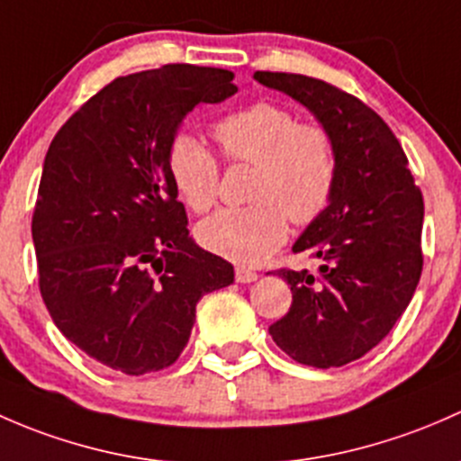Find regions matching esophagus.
<instances>
[{
  "instance_id": "obj_1",
  "label": "esophagus",
  "mask_w": 461,
  "mask_h": 461,
  "mask_svg": "<svg viewBox=\"0 0 461 461\" xmlns=\"http://www.w3.org/2000/svg\"><path fill=\"white\" fill-rule=\"evenodd\" d=\"M258 277H259V275L255 273V270L244 268V266H237V268H235V279L240 284H250V282H255Z\"/></svg>"
}]
</instances>
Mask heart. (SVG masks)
<instances>
[{"mask_svg": "<svg viewBox=\"0 0 461 461\" xmlns=\"http://www.w3.org/2000/svg\"><path fill=\"white\" fill-rule=\"evenodd\" d=\"M215 140L232 164L255 166L244 208H224L197 229L203 249L235 264H262L286 240V215L311 224L329 208L337 182L333 137L317 124H300L288 108L258 102L215 124ZM168 173L179 197L206 212L220 193V164L193 135H177Z\"/></svg>", "mask_w": 461, "mask_h": 461, "instance_id": "obj_1", "label": "heart"}]
</instances>
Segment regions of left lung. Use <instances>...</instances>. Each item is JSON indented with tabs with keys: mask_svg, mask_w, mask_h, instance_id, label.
I'll use <instances>...</instances> for the list:
<instances>
[{
	"mask_svg": "<svg viewBox=\"0 0 461 461\" xmlns=\"http://www.w3.org/2000/svg\"><path fill=\"white\" fill-rule=\"evenodd\" d=\"M255 79L306 106L337 153L333 199L293 246L320 259V273L277 270L293 303L268 333L295 362L344 366L391 333L412 300L424 199L397 137L366 104L306 75L258 70Z\"/></svg>",
	"mask_w": 461,
	"mask_h": 461,
	"instance_id": "8db88e82",
	"label": "left lung"
}]
</instances>
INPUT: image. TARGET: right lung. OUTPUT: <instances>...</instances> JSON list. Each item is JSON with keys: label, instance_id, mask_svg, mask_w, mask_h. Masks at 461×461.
Here are the masks:
<instances>
[{"label": "right lung", "instance_id": "right-lung-1", "mask_svg": "<svg viewBox=\"0 0 461 461\" xmlns=\"http://www.w3.org/2000/svg\"><path fill=\"white\" fill-rule=\"evenodd\" d=\"M232 77L191 64L117 77L50 141L32 212L40 291L66 339L113 371L175 364L197 302L235 279L188 235L168 173L184 117L235 95Z\"/></svg>", "mask_w": 461, "mask_h": 461}]
</instances>
